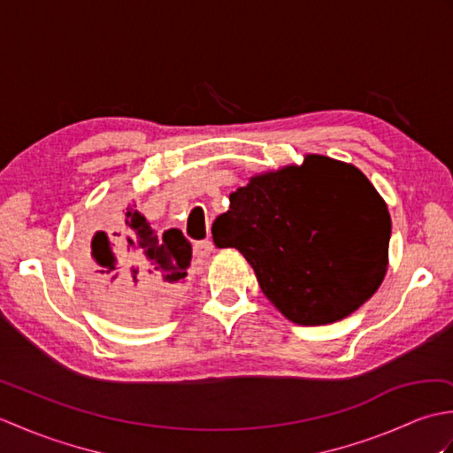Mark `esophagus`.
Masks as SVG:
<instances>
[{"label": "esophagus", "mask_w": 453, "mask_h": 453, "mask_svg": "<svg viewBox=\"0 0 453 453\" xmlns=\"http://www.w3.org/2000/svg\"><path fill=\"white\" fill-rule=\"evenodd\" d=\"M211 251H214V243H211L210 239H204V242H196L195 247H192V253H195L196 258H204Z\"/></svg>", "instance_id": "34e87169"}]
</instances>
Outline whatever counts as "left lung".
<instances>
[{
    "label": "left lung",
    "instance_id": "left-lung-1",
    "mask_svg": "<svg viewBox=\"0 0 453 453\" xmlns=\"http://www.w3.org/2000/svg\"><path fill=\"white\" fill-rule=\"evenodd\" d=\"M286 319L326 325L370 300L388 271L391 218L360 169L325 156L265 173L229 195L211 226Z\"/></svg>",
    "mask_w": 453,
    "mask_h": 453
}]
</instances>
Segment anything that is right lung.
Masks as SVG:
<instances>
[{
    "label": "right lung",
    "mask_w": 453,
    "mask_h": 453,
    "mask_svg": "<svg viewBox=\"0 0 453 453\" xmlns=\"http://www.w3.org/2000/svg\"><path fill=\"white\" fill-rule=\"evenodd\" d=\"M80 271L91 294L114 315L143 323L165 313L185 286L192 249L179 229L159 235L132 204L104 202Z\"/></svg>",
    "instance_id": "obj_1"
}]
</instances>
